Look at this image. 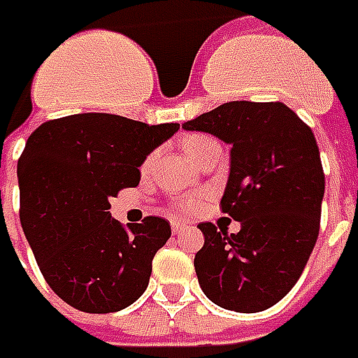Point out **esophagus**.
I'll list each match as a JSON object with an SVG mask.
<instances>
[{
  "mask_svg": "<svg viewBox=\"0 0 358 358\" xmlns=\"http://www.w3.org/2000/svg\"><path fill=\"white\" fill-rule=\"evenodd\" d=\"M189 225L181 224V222H171V229H173L175 235H179V233H183Z\"/></svg>",
  "mask_w": 358,
  "mask_h": 358,
  "instance_id": "obj_1",
  "label": "esophagus"
}]
</instances>
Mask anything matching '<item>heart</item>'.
Listing matches in <instances>:
<instances>
[{"label":"heart","instance_id":"heart-1","mask_svg":"<svg viewBox=\"0 0 358 358\" xmlns=\"http://www.w3.org/2000/svg\"><path fill=\"white\" fill-rule=\"evenodd\" d=\"M210 138L208 136H204V134H192V136H187L183 141V148L185 152L189 154V158H192L196 152L204 146V144L208 143ZM150 159L152 158H146V162H144V167L148 166L150 164ZM179 210H185V212H192V210H196V200H192V199H185V200H179Z\"/></svg>","mask_w":358,"mask_h":358}]
</instances>
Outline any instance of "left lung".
<instances>
[{
    "label": "left lung",
    "mask_w": 358,
    "mask_h": 358,
    "mask_svg": "<svg viewBox=\"0 0 358 358\" xmlns=\"http://www.w3.org/2000/svg\"><path fill=\"white\" fill-rule=\"evenodd\" d=\"M231 144L222 212L239 233L200 224L194 270L204 295L260 313L293 289L320 231L324 169L310 127L281 102H227L183 123Z\"/></svg>",
    "instance_id": "8db88e82"
}]
</instances>
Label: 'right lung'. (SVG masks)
<instances>
[{"instance_id": "add662e5", "label": "right lung", "mask_w": 358, "mask_h": 358, "mask_svg": "<svg viewBox=\"0 0 358 358\" xmlns=\"http://www.w3.org/2000/svg\"><path fill=\"white\" fill-rule=\"evenodd\" d=\"M175 131L177 123L77 113L29 136L17 166L22 231L48 285L73 308L117 313L148 287L169 222L146 215L125 227L111 217L110 199L138 185L141 164Z\"/></svg>"}]
</instances>
